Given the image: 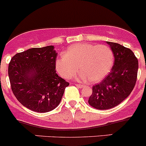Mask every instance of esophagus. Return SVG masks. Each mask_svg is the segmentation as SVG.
Masks as SVG:
<instances>
[{"mask_svg": "<svg viewBox=\"0 0 146 146\" xmlns=\"http://www.w3.org/2000/svg\"><path fill=\"white\" fill-rule=\"evenodd\" d=\"M76 86H77L78 88H82L83 87V85H81V84H76Z\"/></svg>", "mask_w": 146, "mask_h": 146, "instance_id": "34e87169", "label": "esophagus"}]
</instances>
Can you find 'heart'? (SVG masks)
Segmentation results:
<instances>
[{
  "label": "heart",
  "mask_w": 146,
  "mask_h": 146,
  "mask_svg": "<svg viewBox=\"0 0 146 146\" xmlns=\"http://www.w3.org/2000/svg\"><path fill=\"white\" fill-rule=\"evenodd\" d=\"M113 60L112 50L106 45L79 43L70 46L56 59V68L62 77L68 79L78 73L79 66V80L98 83L110 73Z\"/></svg>",
  "instance_id": "obj_1"
}]
</instances>
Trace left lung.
Masks as SVG:
<instances>
[{"mask_svg":"<svg viewBox=\"0 0 146 146\" xmlns=\"http://www.w3.org/2000/svg\"><path fill=\"white\" fill-rule=\"evenodd\" d=\"M113 53L111 72L93 86L88 103L98 110L112 108L123 101L132 92L137 80L138 61L131 49L116 43L108 42Z\"/></svg>","mask_w":146,"mask_h":146,"instance_id":"8db88e82","label":"left lung"}]
</instances>
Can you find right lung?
I'll list each match as a JSON object with an SVG mask.
<instances>
[{"instance_id":"add662e5","label":"right lung","mask_w":146,"mask_h":146,"mask_svg":"<svg viewBox=\"0 0 146 146\" xmlns=\"http://www.w3.org/2000/svg\"><path fill=\"white\" fill-rule=\"evenodd\" d=\"M53 46L33 48L15 54L8 65L11 90L27 108L46 113L60 103L68 82L56 71Z\"/></svg>"}]
</instances>
